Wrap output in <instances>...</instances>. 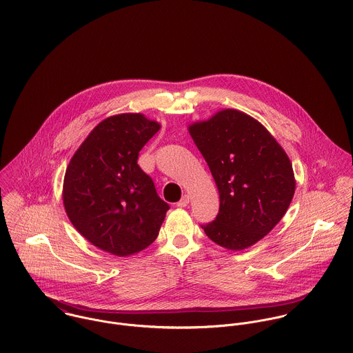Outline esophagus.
Listing matches in <instances>:
<instances>
[{
    "mask_svg": "<svg viewBox=\"0 0 353 353\" xmlns=\"http://www.w3.org/2000/svg\"><path fill=\"white\" fill-rule=\"evenodd\" d=\"M188 203H190V196H188V195H184V196L179 201L177 206H179V208H185V206H188Z\"/></svg>",
    "mask_w": 353,
    "mask_h": 353,
    "instance_id": "esophagus-1",
    "label": "esophagus"
}]
</instances>
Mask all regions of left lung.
I'll list each match as a JSON object with an SVG mask.
<instances>
[{"label":"left lung","instance_id":"1","mask_svg":"<svg viewBox=\"0 0 353 353\" xmlns=\"http://www.w3.org/2000/svg\"><path fill=\"white\" fill-rule=\"evenodd\" d=\"M219 194L215 219L202 225L215 244L241 251L263 239L294 194L292 163L272 134L251 116L223 109L188 127Z\"/></svg>","mask_w":353,"mask_h":353}]
</instances>
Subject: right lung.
<instances>
[{
	"label": "right lung",
	"instance_id": "add662e5",
	"mask_svg": "<svg viewBox=\"0 0 353 353\" xmlns=\"http://www.w3.org/2000/svg\"><path fill=\"white\" fill-rule=\"evenodd\" d=\"M159 128L141 113L108 117L80 144L67 168L63 201L72 225L113 255L147 248L169 210L138 165L139 151Z\"/></svg>",
	"mask_w": 353,
	"mask_h": 353
}]
</instances>
